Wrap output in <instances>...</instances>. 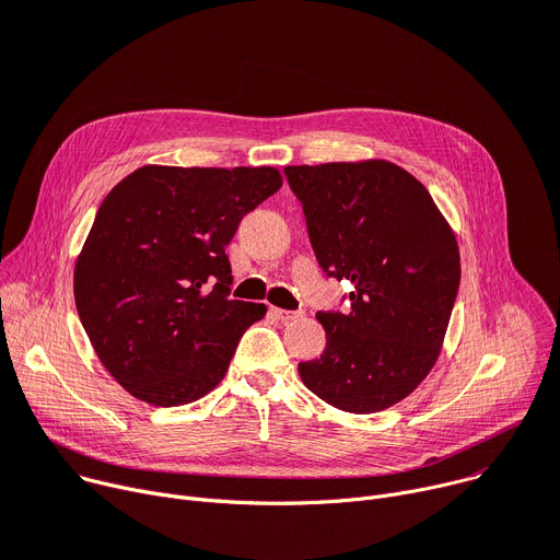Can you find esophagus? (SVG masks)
<instances>
[{"mask_svg":"<svg viewBox=\"0 0 560 560\" xmlns=\"http://www.w3.org/2000/svg\"><path fill=\"white\" fill-rule=\"evenodd\" d=\"M272 313L277 315V319H281V322H294V319H300L304 313L302 311H283V308H272Z\"/></svg>","mask_w":560,"mask_h":560,"instance_id":"34e87169","label":"esophagus"}]
</instances>
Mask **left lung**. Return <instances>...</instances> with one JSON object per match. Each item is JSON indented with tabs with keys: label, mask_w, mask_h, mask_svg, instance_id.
I'll use <instances>...</instances> for the list:
<instances>
[{
	"label": "left lung",
	"mask_w": 560,
	"mask_h": 560,
	"mask_svg": "<svg viewBox=\"0 0 560 560\" xmlns=\"http://www.w3.org/2000/svg\"><path fill=\"white\" fill-rule=\"evenodd\" d=\"M328 277L351 281L349 313H317L326 349L304 385L351 415L412 394L441 355L459 290L451 222L425 186L387 160L285 166Z\"/></svg>",
	"instance_id": "left-lung-1"
}]
</instances>
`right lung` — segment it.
Segmentation results:
<instances>
[{
    "instance_id": "add662e5",
    "label": "right lung",
    "mask_w": 560,
    "mask_h": 560,
    "mask_svg": "<svg viewBox=\"0 0 560 560\" xmlns=\"http://www.w3.org/2000/svg\"><path fill=\"white\" fill-rule=\"evenodd\" d=\"M275 166L148 164L112 189L73 266L88 338L135 398L175 407L225 378L264 304L230 300L225 247L241 218L281 189Z\"/></svg>"
}]
</instances>
